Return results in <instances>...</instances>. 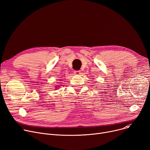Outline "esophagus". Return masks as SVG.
Instances as JSON below:
<instances>
[{"label":"esophagus","instance_id":"34e87169","mask_svg":"<svg viewBox=\"0 0 150 150\" xmlns=\"http://www.w3.org/2000/svg\"><path fill=\"white\" fill-rule=\"evenodd\" d=\"M80 72H81L80 70H75L74 71V74L75 75H80V74H81Z\"/></svg>","mask_w":150,"mask_h":150}]
</instances>
